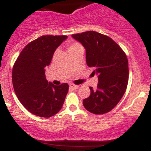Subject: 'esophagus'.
<instances>
[{"mask_svg":"<svg viewBox=\"0 0 151 151\" xmlns=\"http://www.w3.org/2000/svg\"><path fill=\"white\" fill-rule=\"evenodd\" d=\"M70 88L72 89H77L79 88V86L74 84H70Z\"/></svg>","mask_w":151,"mask_h":151,"instance_id":"obj_1","label":"esophagus"}]
</instances>
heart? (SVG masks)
<instances>
[{
  "instance_id": "b5f03b06",
  "label": "heart",
  "mask_w": 151,
  "mask_h": 151,
  "mask_svg": "<svg viewBox=\"0 0 151 151\" xmlns=\"http://www.w3.org/2000/svg\"><path fill=\"white\" fill-rule=\"evenodd\" d=\"M80 48H83V46H82L79 43H77V42H74V43H69L68 46V49L69 52H73V51L77 50V49H80Z\"/></svg>"
}]
</instances>
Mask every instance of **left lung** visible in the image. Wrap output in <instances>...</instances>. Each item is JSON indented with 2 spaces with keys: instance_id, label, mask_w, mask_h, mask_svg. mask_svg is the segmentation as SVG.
Here are the masks:
<instances>
[{
  "instance_id": "left-lung-1",
  "label": "left lung",
  "mask_w": 151,
  "mask_h": 151,
  "mask_svg": "<svg viewBox=\"0 0 151 151\" xmlns=\"http://www.w3.org/2000/svg\"><path fill=\"white\" fill-rule=\"evenodd\" d=\"M73 38L86 49V63L98 74L96 90L83 99L87 111L104 114L114 108L123 96L128 83V61L125 52L111 37L94 31L74 34Z\"/></svg>"
}]
</instances>
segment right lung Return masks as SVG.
<instances>
[{"label": "right lung", "mask_w": 151, "mask_h": 151, "mask_svg": "<svg viewBox=\"0 0 151 151\" xmlns=\"http://www.w3.org/2000/svg\"><path fill=\"white\" fill-rule=\"evenodd\" d=\"M66 35H43L26 45L12 68L14 92L22 105L33 114L51 117L62 108L68 91V83L55 86L46 79L57 48Z\"/></svg>", "instance_id": "1"}]
</instances>
